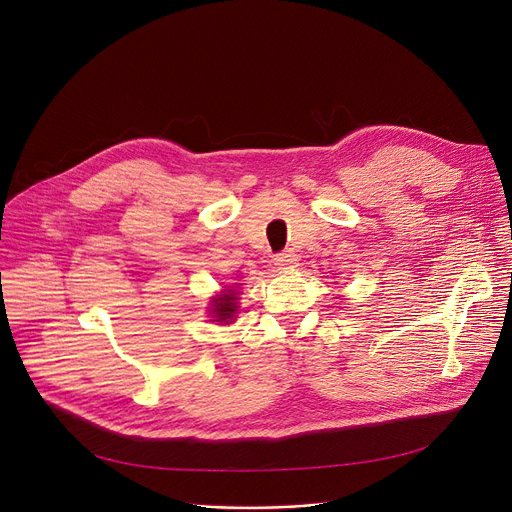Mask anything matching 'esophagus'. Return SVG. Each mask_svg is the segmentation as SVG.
Wrapping results in <instances>:
<instances>
[{
	"label": "esophagus",
	"instance_id": "1",
	"mask_svg": "<svg viewBox=\"0 0 512 512\" xmlns=\"http://www.w3.org/2000/svg\"><path fill=\"white\" fill-rule=\"evenodd\" d=\"M273 262H275L277 268H291V266L297 264V254H293L291 250H285V252L277 254V256L273 258Z\"/></svg>",
	"mask_w": 512,
	"mask_h": 512
}]
</instances>
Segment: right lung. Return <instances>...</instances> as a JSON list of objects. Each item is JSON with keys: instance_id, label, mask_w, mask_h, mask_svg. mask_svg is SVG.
Wrapping results in <instances>:
<instances>
[{"instance_id": "1", "label": "right lung", "mask_w": 512, "mask_h": 512, "mask_svg": "<svg viewBox=\"0 0 512 512\" xmlns=\"http://www.w3.org/2000/svg\"><path fill=\"white\" fill-rule=\"evenodd\" d=\"M237 291L235 289H225L221 291L219 295H215L213 299H210V316H213L215 320L213 322H219V324H231L235 320V314L239 310L237 306Z\"/></svg>"}]
</instances>
